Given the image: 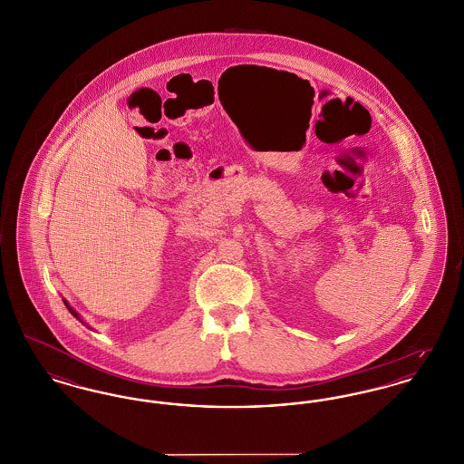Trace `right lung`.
<instances>
[{
	"mask_svg": "<svg viewBox=\"0 0 464 464\" xmlns=\"http://www.w3.org/2000/svg\"><path fill=\"white\" fill-rule=\"evenodd\" d=\"M64 301V304H66V308H68V310H70V314H72V315H73V317H75V319H79V321H81V323H82L83 326H87V324H85V323H83V319L82 317H81V314H79V312H77V310H73V306H70V303H68V301L66 300H63ZM89 327V329H91V326H87Z\"/></svg>",
	"mask_w": 464,
	"mask_h": 464,
	"instance_id": "right-lung-1",
	"label": "right lung"
}]
</instances>
